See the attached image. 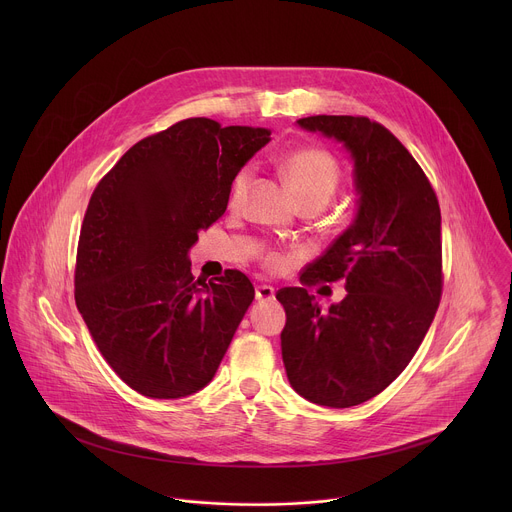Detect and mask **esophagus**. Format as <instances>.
Listing matches in <instances>:
<instances>
[{"label": "esophagus", "instance_id": "esophagus-1", "mask_svg": "<svg viewBox=\"0 0 512 512\" xmlns=\"http://www.w3.org/2000/svg\"><path fill=\"white\" fill-rule=\"evenodd\" d=\"M255 298L259 302H269L275 298V289L271 285H257L255 287Z\"/></svg>", "mask_w": 512, "mask_h": 512}]
</instances>
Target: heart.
Here are the masks:
<instances>
[{"instance_id": "1", "label": "heart", "mask_w": 512, "mask_h": 512, "mask_svg": "<svg viewBox=\"0 0 512 512\" xmlns=\"http://www.w3.org/2000/svg\"><path fill=\"white\" fill-rule=\"evenodd\" d=\"M281 170L302 206H308V204L318 208L326 206L336 194L342 178L340 166L334 160V156L320 148H298V150L287 152L281 158ZM251 182H253V168L243 166L231 182V190H229L231 208H239L245 202ZM261 259H263V265L271 271H277L283 267V255L277 251H263Z\"/></svg>"}]
</instances>
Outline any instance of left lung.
Returning a JSON list of instances; mask_svg holds the SVG:
<instances>
[{
  "label": "left lung",
  "mask_w": 512,
  "mask_h": 512,
  "mask_svg": "<svg viewBox=\"0 0 512 512\" xmlns=\"http://www.w3.org/2000/svg\"><path fill=\"white\" fill-rule=\"evenodd\" d=\"M344 143L354 162V223L300 281L344 280L347 296L322 313L305 287H283L281 356L304 399L344 409L385 391L409 364L442 300V214L421 166L369 117L298 119Z\"/></svg>",
  "instance_id": "obj_1"
}]
</instances>
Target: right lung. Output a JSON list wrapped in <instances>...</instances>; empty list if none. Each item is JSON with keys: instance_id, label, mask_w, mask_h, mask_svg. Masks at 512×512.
Here are the masks:
<instances>
[{"instance_id": "1", "label": "right lung", "mask_w": 512, "mask_h": 512, "mask_svg": "<svg viewBox=\"0 0 512 512\" xmlns=\"http://www.w3.org/2000/svg\"><path fill=\"white\" fill-rule=\"evenodd\" d=\"M263 127L190 117L143 137L97 184L81 227L75 300L109 367L133 391L206 387L255 298L239 269L194 279L188 251L227 210Z\"/></svg>"}]
</instances>
